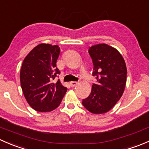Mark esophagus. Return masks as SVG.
<instances>
[{
	"label": "esophagus",
	"instance_id": "obj_1",
	"mask_svg": "<svg viewBox=\"0 0 149 149\" xmlns=\"http://www.w3.org/2000/svg\"><path fill=\"white\" fill-rule=\"evenodd\" d=\"M78 84H79V83H78V82H76V81H71V82H70L69 85H70L71 87H74V86H76Z\"/></svg>",
	"mask_w": 149,
	"mask_h": 149
}]
</instances>
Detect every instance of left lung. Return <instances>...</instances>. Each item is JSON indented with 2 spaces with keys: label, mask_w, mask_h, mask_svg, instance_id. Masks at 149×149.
I'll return each mask as SVG.
<instances>
[{
  "label": "left lung",
  "mask_w": 149,
  "mask_h": 149,
  "mask_svg": "<svg viewBox=\"0 0 149 149\" xmlns=\"http://www.w3.org/2000/svg\"><path fill=\"white\" fill-rule=\"evenodd\" d=\"M88 53L97 82L82 104L91 113L103 114L110 110L123 95L127 79L125 62L115 48L106 44L91 47Z\"/></svg>",
  "instance_id": "1"
}]
</instances>
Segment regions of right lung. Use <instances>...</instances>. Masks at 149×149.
<instances>
[{"instance_id":"1","label":"right lung","mask_w":149,"mask_h":149,"mask_svg":"<svg viewBox=\"0 0 149 149\" xmlns=\"http://www.w3.org/2000/svg\"><path fill=\"white\" fill-rule=\"evenodd\" d=\"M61 49L58 45L40 44L26 55L20 71L21 86L27 102L36 111L49 112L61 104L67 88L58 80L56 62Z\"/></svg>"}]
</instances>
